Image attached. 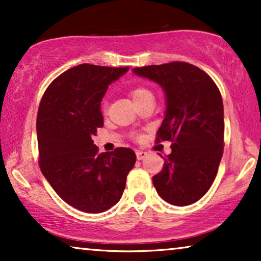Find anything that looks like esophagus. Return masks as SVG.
<instances>
[{
  "label": "esophagus",
  "instance_id": "obj_1",
  "mask_svg": "<svg viewBox=\"0 0 261 261\" xmlns=\"http://www.w3.org/2000/svg\"><path fill=\"white\" fill-rule=\"evenodd\" d=\"M137 159L138 160H142L144 158H146V155H147V153L144 152V151H137Z\"/></svg>",
  "mask_w": 261,
  "mask_h": 261
}]
</instances>
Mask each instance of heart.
I'll list each match as a JSON object with an SVG mask.
<instances>
[{
    "mask_svg": "<svg viewBox=\"0 0 261 261\" xmlns=\"http://www.w3.org/2000/svg\"><path fill=\"white\" fill-rule=\"evenodd\" d=\"M129 95H130V97L133 98V101L135 103H139V102L144 101V99H147V98H153L152 92L149 91L147 88L141 87V85L132 88L129 90Z\"/></svg>",
    "mask_w": 261,
    "mask_h": 261,
    "instance_id": "obj_1",
    "label": "heart"
}]
</instances>
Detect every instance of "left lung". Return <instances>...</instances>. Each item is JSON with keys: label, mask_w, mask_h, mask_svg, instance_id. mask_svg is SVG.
<instances>
[{"label": "left lung", "mask_w": 261, "mask_h": 261, "mask_svg": "<svg viewBox=\"0 0 261 261\" xmlns=\"http://www.w3.org/2000/svg\"><path fill=\"white\" fill-rule=\"evenodd\" d=\"M138 76L158 83L166 95L165 119L155 142L171 141L163 170L153 176L158 195L172 205H189L206 194L223 154L221 92L209 74L185 62L135 67Z\"/></svg>", "instance_id": "1"}]
</instances>
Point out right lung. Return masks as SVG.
Instances as JSON below:
<instances>
[{"mask_svg": "<svg viewBox=\"0 0 261 261\" xmlns=\"http://www.w3.org/2000/svg\"><path fill=\"white\" fill-rule=\"evenodd\" d=\"M126 67L81 64L56 78L37 116L39 166L59 197L81 212L98 214L122 197L134 167L133 149L98 153L91 138L103 127L101 101Z\"/></svg>", "mask_w": 261, "mask_h": 261, "instance_id": "add662e5", "label": "right lung"}]
</instances>
